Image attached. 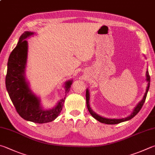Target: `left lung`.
I'll list each match as a JSON object with an SVG mask.
<instances>
[{
  "label": "left lung",
  "instance_id": "left-lung-1",
  "mask_svg": "<svg viewBox=\"0 0 155 155\" xmlns=\"http://www.w3.org/2000/svg\"><path fill=\"white\" fill-rule=\"evenodd\" d=\"M150 75H149L148 71L147 70V72H146V81H148V86H147V88H146V93L144 94V97H143V99L141 102H140L137 105L136 108H135L133 112L131 114L130 116H129L126 118H123V119H107V118H104L102 117H100V115L97 114L96 113H95V112L92 110L91 108H90V106H89V93L88 89L86 90V102H87V109H88L89 112H90V114L92 115L93 117H94L95 119L98 120V121H100L102 123H105V124L114 125V124H118V123L126 121V120H130L134 117L136 116L137 113H138L140 110H141V108H142V106L144 105L145 100H146V95H147L148 91L149 89V87H150Z\"/></svg>",
  "mask_w": 155,
  "mask_h": 155
}]
</instances>
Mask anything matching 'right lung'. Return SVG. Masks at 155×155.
Listing matches in <instances>:
<instances>
[{"label": "right lung", "mask_w": 155, "mask_h": 155, "mask_svg": "<svg viewBox=\"0 0 155 155\" xmlns=\"http://www.w3.org/2000/svg\"><path fill=\"white\" fill-rule=\"evenodd\" d=\"M33 34L31 32L22 34L17 46L11 53L7 63L5 85L11 102L19 116L33 123H45L58 117L62 110L66 97L61 99L55 108L45 110L40 104V100L29 89L24 77L28 51V43L25 38ZM71 85L72 81L66 82V94L68 93Z\"/></svg>", "instance_id": "right-lung-1"}]
</instances>
